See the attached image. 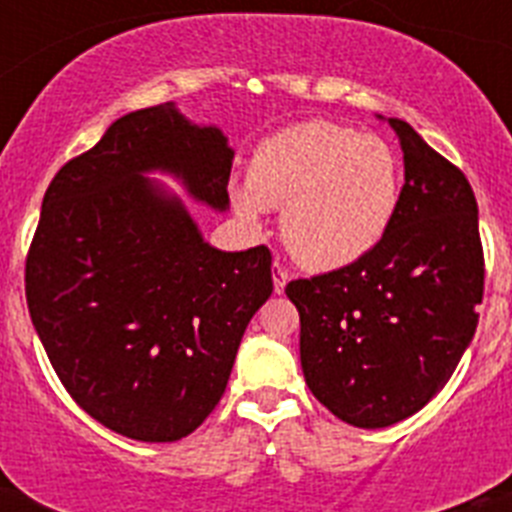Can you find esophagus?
Returning a JSON list of instances; mask_svg holds the SVG:
<instances>
[{
  "label": "esophagus",
  "mask_w": 512,
  "mask_h": 512,
  "mask_svg": "<svg viewBox=\"0 0 512 512\" xmlns=\"http://www.w3.org/2000/svg\"><path fill=\"white\" fill-rule=\"evenodd\" d=\"M287 279H289L287 271H284L279 264H274V292H277V295H284V287H287Z\"/></svg>",
  "instance_id": "obj_1"
}]
</instances>
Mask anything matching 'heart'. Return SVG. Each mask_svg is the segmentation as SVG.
<instances>
[{
    "label": "heart",
    "mask_w": 512,
    "mask_h": 512,
    "mask_svg": "<svg viewBox=\"0 0 512 512\" xmlns=\"http://www.w3.org/2000/svg\"><path fill=\"white\" fill-rule=\"evenodd\" d=\"M233 202L246 223L284 207L282 238L310 269H343L382 243L400 207V158L387 140L310 120L269 135Z\"/></svg>",
    "instance_id": "heart-1"
}]
</instances>
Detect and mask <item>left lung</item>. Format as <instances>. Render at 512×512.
I'll use <instances>...</instances> for the list:
<instances>
[{
    "instance_id": "8db88e82",
    "label": "left lung",
    "mask_w": 512,
    "mask_h": 512,
    "mask_svg": "<svg viewBox=\"0 0 512 512\" xmlns=\"http://www.w3.org/2000/svg\"><path fill=\"white\" fill-rule=\"evenodd\" d=\"M390 125L405 184L382 243L284 289L300 312L307 387L356 428H387L433 400L472 341L485 295L472 184L408 122Z\"/></svg>"
}]
</instances>
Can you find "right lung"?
<instances>
[{
    "mask_svg": "<svg viewBox=\"0 0 512 512\" xmlns=\"http://www.w3.org/2000/svg\"><path fill=\"white\" fill-rule=\"evenodd\" d=\"M233 151L171 102L130 112L48 184L25 259L27 310L58 379L104 428L148 443L215 410L246 325L269 300L271 251L207 246L143 171L228 205Z\"/></svg>",
    "mask_w": 512,
    "mask_h": 512,
    "instance_id": "right-lung-1",
    "label": "right lung"
}]
</instances>
